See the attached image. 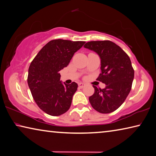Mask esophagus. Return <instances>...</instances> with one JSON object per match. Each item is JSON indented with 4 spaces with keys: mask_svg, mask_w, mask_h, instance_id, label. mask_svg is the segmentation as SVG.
I'll return each instance as SVG.
<instances>
[{
    "mask_svg": "<svg viewBox=\"0 0 156 156\" xmlns=\"http://www.w3.org/2000/svg\"><path fill=\"white\" fill-rule=\"evenodd\" d=\"M86 86V84L84 83H82V82H81V83H79V87L80 88H83L84 86Z\"/></svg>",
    "mask_w": 156,
    "mask_h": 156,
    "instance_id": "esophagus-1",
    "label": "esophagus"
}]
</instances>
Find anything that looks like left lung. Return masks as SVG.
I'll return each mask as SVG.
<instances>
[{"mask_svg": "<svg viewBox=\"0 0 156 156\" xmlns=\"http://www.w3.org/2000/svg\"><path fill=\"white\" fill-rule=\"evenodd\" d=\"M85 48L96 52L100 58L101 71L97 80L106 84L89 97L93 108L101 113H110L124 103L131 90L134 70L131 59L122 48L111 41L86 43Z\"/></svg>", "mask_w": 156, "mask_h": 156, "instance_id": "left-lung-1", "label": "left lung"}]
</instances>
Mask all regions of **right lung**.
<instances>
[{"label": "right lung", "mask_w": 156, "mask_h": 156, "mask_svg": "<svg viewBox=\"0 0 156 156\" xmlns=\"http://www.w3.org/2000/svg\"><path fill=\"white\" fill-rule=\"evenodd\" d=\"M84 43L85 41L52 40L30 63L28 86L38 106L50 115H61L70 108L78 85L75 82L62 83L59 71L67 67L75 52Z\"/></svg>", "instance_id": "right-lung-1"}]
</instances>
